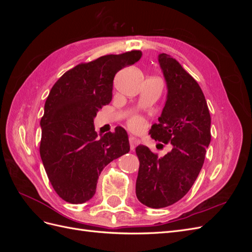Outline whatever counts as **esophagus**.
<instances>
[{
	"label": "esophagus",
	"mask_w": 252,
	"mask_h": 252,
	"mask_svg": "<svg viewBox=\"0 0 252 252\" xmlns=\"http://www.w3.org/2000/svg\"><path fill=\"white\" fill-rule=\"evenodd\" d=\"M129 143H130V148H131V150H133V149L135 148L136 145H139L140 142H139L138 139H135L134 136L130 135V136H129Z\"/></svg>",
	"instance_id": "esophagus-1"
}]
</instances>
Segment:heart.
<instances>
[{
  "instance_id": "obj_1",
  "label": "heart",
  "mask_w": 252,
  "mask_h": 252,
  "mask_svg": "<svg viewBox=\"0 0 252 252\" xmlns=\"http://www.w3.org/2000/svg\"><path fill=\"white\" fill-rule=\"evenodd\" d=\"M129 126H130L131 129L133 130H141L144 126V122L140 117H134L130 121H129Z\"/></svg>"
}]
</instances>
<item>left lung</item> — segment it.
<instances>
[{
  "instance_id": "8db88e82",
  "label": "left lung",
  "mask_w": 252,
  "mask_h": 252,
  "mask_svg": "<svg viewBox=\"0 0 252 252\" xmlns=\"http://www.w3.org/2000/svg\"><path fill=\"white\" fill-rule=\"evenodd\" d=\"M167 85V98L151 138L171 150L162 158L144 145L135 148L140 161L135 194L150 208H163L180 201L192 187L205 159L211 134V118L201 87L177 60L158 55Z\"/></svg>"
}]
</instances>
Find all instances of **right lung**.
Here are the masks:
<instances>
[{
	"label": "right lung",
	"mask_w": 252,
	"mask_h": 252,
	"mask_svg": "<svg viewBox=\"0 0 252 252\" xmlns=\"http://www.w3.org/2000/svg\"><path fill=\"white\" fill-rule=\"evenodd\" d=\"M141 57L140 50H132L81 63L52 86L40 123V155L53 189L64 201H89L104 167L129 152L124 128L116 127L98 139L94 119L111 101L116 73Z\"/></svg>",
	"instance_id": "obj_1"
}]
</instances>
